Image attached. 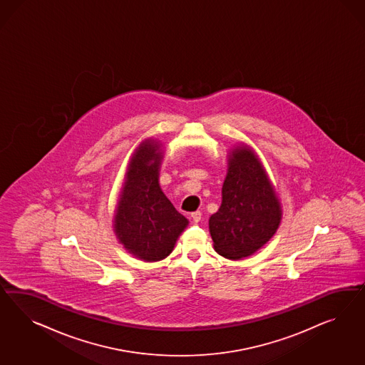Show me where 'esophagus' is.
Segmentation results:
<instances>
[{
	"mask_svg": "<svg viewBox=\"0 0 365 365\" xmlns=\"http://www.w3.org/2000/svg\"><path fill=\"white\" fill-rule=\"evenodd\" d=\"M191 218H192V221L194 222L200 221V218H202V212H200V211H194V212H191Z\"/></svg>",
	"mask_w": 365,
	"mask_h": 365,
	"instance_id": "1",
	"label": "esophagus"
}]
</instances>
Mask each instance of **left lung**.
<instances>
[{"instance_id":"1","label":"left lung","mask_w":365,"mask_h":365,"mask_svg":"<svg viewBox=\"0 0 365 365\" xmlns=\"http://www.w3.org/2000/svg\"><path fill=\"white\" fill-rule=\"evenodd\" d=\"M281 205L255 151L238 145L229 156L220 210L209 220L218 255L241 259L261 249L277 232Z\"/></svg>"}]
</instances>
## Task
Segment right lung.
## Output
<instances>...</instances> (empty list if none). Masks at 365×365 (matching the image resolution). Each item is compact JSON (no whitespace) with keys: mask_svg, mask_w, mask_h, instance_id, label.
Returning a JSON list of instances; mask_svg holds the SVG:
<instances>
[{"mask_svg":"<svg viewBox=\"0 0 365 365\" xmlns=\"http://www.w3.org/2000/svg\"><path fill=\"white\" fill-rule=\"evenodd\" d=\"M160 144L147 139L133 153L115 215V234L130 255L147 262L170 255L188 221L159 186Z\"/></svg>","mask_w":365,"mask_h":365,"instance_id":"add662e5","label":"right lung"}]
</instances>
